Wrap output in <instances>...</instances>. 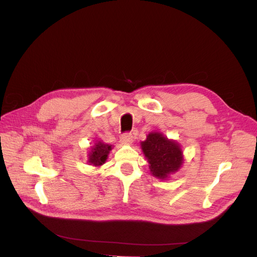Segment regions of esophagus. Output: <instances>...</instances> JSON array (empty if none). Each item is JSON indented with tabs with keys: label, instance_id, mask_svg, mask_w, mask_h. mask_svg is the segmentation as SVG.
<instances>
[{
	"label": "esophagus",
	"instance_id": "esophagus-1",
	"mask_svg": "<svg viewBox=\"0 0 257 257\" xmlns=\"http://www.w3.org/2000/svg\"><path fill=\"white\" fill-rule=\"evenodd\" d=\"M120 139H121V142H122L123 144H128V145H130V144L133 143L134 136L132 135L131 133H123V134L121 135Z\"/></svg>",
	"mask_w": 257,
	"mask_h": 257
}]
</instances>
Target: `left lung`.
I'll return each mask as SVG.
<instances>
[{
	"label": "left lung",
	"mask_w": 257,
	"mask_h": 257,
	"mask_svg": "<svg viewBox=\"0 0 257 257\" xmlns=\"http://www.w3.org/2000/svg\"><path fill=\"white\" fill-rule=\"evenodd\" d=\"M145 157L153 176L164 179L182 165V152L176 142L168 141L160 133H151L142 143Z\"/></svg>",
	"instance_id": "obj_1"
}]
</instances>
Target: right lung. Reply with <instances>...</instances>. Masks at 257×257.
Returning <instances> with one entry per match:
<instances>
[{
  "label": "right lung",
  "mask_w": 257,
  "mask_h": 257,
  "mask_svg": "<svg viewBox=\"0 0 257 257\" xmlns=\"http://www.w3.org/2000/svg\"><path fill=\"white\" fill-rule=\"evenodd\" d=\"M110 150H111V146L104 144L102 142H98L90 153L89 162L94 166L103 165Z\"/></svg>",
  "instance_id": "right-lung-1"
}]
</instances>
